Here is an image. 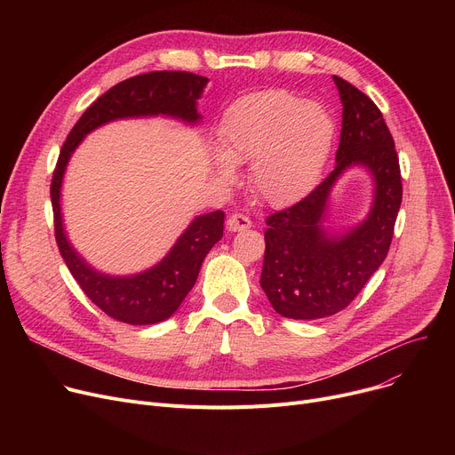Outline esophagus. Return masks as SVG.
<instances>
[{
  "mask_svg": "<svg viewBox=\"0 0 455 455\" xmlns=\"http://www.w3.org/2000/svg\"><path fill=\"white\" fill-rule=\"evenodd\" d=\"M251 225H252V221L247 218V215H243V213H232L230 218H228V221H227V227H228V230H232V232L247 230V228H251Z\"/></svg>",
  "mask_w": 455,
  "mask_h": 455,
  "instance_id": "esophagus-1",
  "label": "esophagus"
}]
</instances>
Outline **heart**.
<instances>
[{
    "instance_id": "heart-1",
    "label": "heart",
    "mask_w": 455,
    "mask_h": 455,
    "mask_svg": "<svg viewBox=\"0 0 455 455\" xmlns=\"http://www.w3.org/2000/svg\"><path fill=\"white\" fill-rule=\"evenodd\" d=\"M333 119L317 101L285 90H261L235 100L220 125L218 172L234 179V164L251 162L254 194L273 206L302 199L323 172L333 141Z\"/></svg>"
}]
</instances>
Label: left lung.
<instances>
[{
    "instance_id": "1",
    "label": "left lung",
    "mask_w": 455,
    "mask_h": 455,
    "mask_svg": "<svg viewBox=\"0 0 455 455\" xmlns=\"http://www.w3.org/2000/svg\"><path fill=\"white\" fill-rule=\"evenodd\" d=\"M343 103V127L333 170L314 191L266 220L259 285L275 312L288 319H323L345 309L386 259L402 203L395 140L374 101L333 76ZM354 163L373 173L377 191L370 218L331 241L320 220L332 182Z\"/></svg>"
}]
</instances>
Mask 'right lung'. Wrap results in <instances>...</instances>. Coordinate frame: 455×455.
<instances>
[{"label":"right lung","mask_w":455,"mask_h":455,"mask_svg":"<svg viewBox=\"0 0 455 455\" xmlns=\"http://www.w3.org/2000/svg\"><path fill=\"white\" fill-rule=\"evenodd\" d=\"M208 79L189 71H149L117 83L95 100L69 131L60 149L53 179L52 204L55 240L69 273L84 295L108 317L127 324H155L172 317L199 276L208 251L223 237L221 210L199 215L179 237L158 266L136 276H107L93 271L66 240L60 218V184L71 153L93 129L119 117L165 114L184 122H199L197 100Z\"/></svg>","instance_id":"right-lung-1"}]
</instances>
